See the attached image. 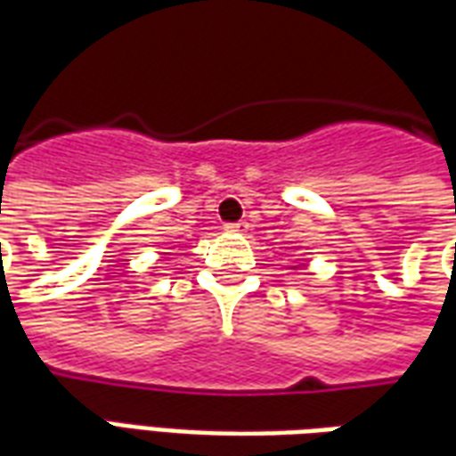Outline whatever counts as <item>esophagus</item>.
Masks as SVG:
<instances>
[{"label": "esophagus", "instance_id": "esophagus-1", "mask_svg": "<svg viewBox=\"0 0 456 456\" xmlns=\"http://www.w3.org/2000/svg\"><path fill=\"white\" fill-rule=\"evenodd\" d=\"M227 229H229V232H234V234H247V229H249V222H244V219H239V222H229Z\"/></svg>", "mask_w": 456, "mask_h": 456}]
</instances>
